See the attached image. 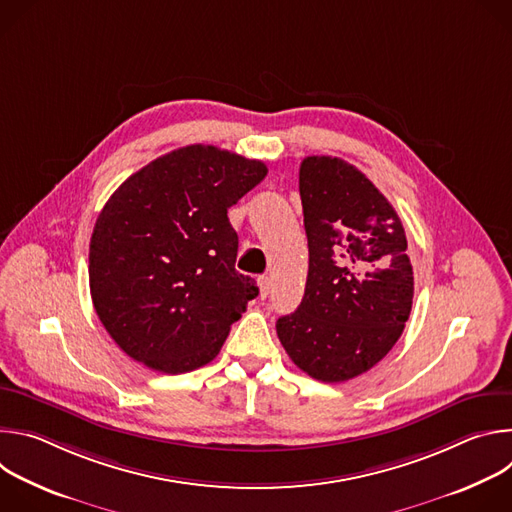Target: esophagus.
I'll return each instance as SVG.
<instances>
[{"label": "esophagus", "instance_id": "obj_1", "mask_svg": "<svg viewBox=\"0 0 512 512\" xmlns=\"http://www.w3.org/2000/svg\"><path fill=\"white\" fill-rule=\"evenodd\" d=\"M257 283H259V296H261V300H265V298L269 296V287H271V279H269L267 275H261V277L257 279Z\"/></svg>", "mask_w": 512, "mask_h": 512}]
</instances>
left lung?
<instances>
[{
  "label": "left lung",
  "mask_w": 512,
  "mask_h": 512,
  "mask_svg": "<svg viewBox=\"0 0 512 512\" xmlns=\"http://www.w3.org/2000/svg\"><path fill=\"white\" fill-rule=\"evenodd\" d=\"M300 196L308 281L298 310L275 328L304 373L342 383L373 369L403 334L413 304L407 237L391 202L340 158L308 156Z\"/></svg>",
  "instance_id": "8db88e82"
}]
</instances>
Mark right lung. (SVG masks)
I'll use <instances>...</instances> for the list:
<instances>
[{
    "label": "right lung",
    "mask_w": 512,
    "mask_h": 512,
    "mask_svg": "<svg viewBox=\"0 0 512 512\" xmlns=\"http://www.w3.org/2000/svg\"><path fill=\"white\" fill-rule=\"evenodd\" d=\"M267 166L214 145H186L129 176L103 206L89 245L91 298L117 346L178 375L210 362L259 296L235 269L229 208Z\"/></svg>",
    "instance_id": "1"
}]
</instances>
